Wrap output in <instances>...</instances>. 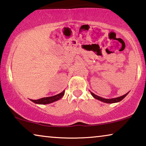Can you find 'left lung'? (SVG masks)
I'll use <instances>...</instances> for the list:
<instances>
[{
    "mask_svg": "<svg viewBox=\"0 0 146 146\" xmlns=\"http://www.w3.org/2000/svg\"><path fill=\"white\" fill-rule=\"evenodd\" d=\"M128 93H129V92H128ZM128 93L125 94L124 95H123V96H119V97L114 98H110V99H108V98H104L100 97V96H98L97 95H96L95 94H94L93 93L91 92L92 96H93L94 98H96V99H97V100H100V101H102L103 102H105V103H115V102H120L123 99V98H125V96H126L127 94H128Z\"/></svg>",
    "mask_w": 146,
    "mask_h": 146,
    "instance_id": "1",
    "label": "left lung"
}]
</instances>
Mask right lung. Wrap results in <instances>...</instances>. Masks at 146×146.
I'll return each instance as SVG.
<instances>
[{
  "instance_id": "right-lung-1",
  "label": "right lung",
  "mask_w": 146,
  "mask_h": 146,
  "mask_svg": "<svg viewBox=\"0 0 146 146\" xmlns=\"http://www.w3.org/2000/svg\"><path fill=\"white\" fill-rule=\"evenodd\" d=\"M65 91H63L58 94H56V95H54L53 96H49V97H44L40 98V99L38 100H31L36 104H50L53 102L55 101H57L60 99V98H62V96L64 95Z\"/></svg>"
}]
</instances>
